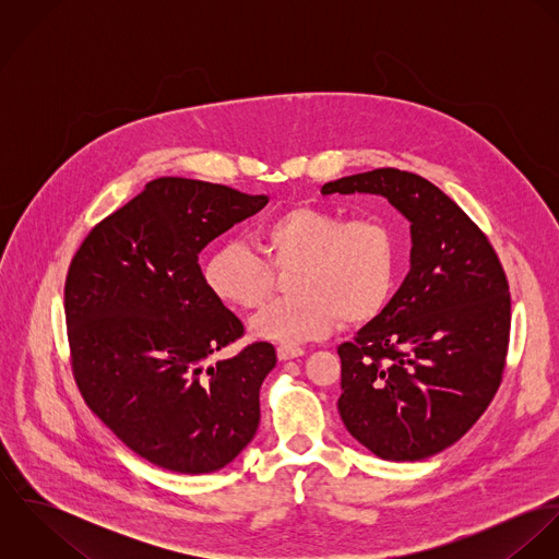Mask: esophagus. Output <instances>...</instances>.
I'll list each match as a JSON object with an SVG mask.
<instances>
[{
    "mask_svg": "<svg viewBox=\"0 0 559 559\" xmlns=\"http://www.w3.org/2000/svg\"><path fill=\"white\" fill-rule=\"evenodd\" d=\"M306 350L301 348V346H295V344H280L277 346V357L282 359V361H286V359H295V357H301Z\"/></svg>",
    "mask_w": 559,
    "mask_h": 559,
    "instance_id": "34e87169",
    "label": "esophagus"
}]
</instances>
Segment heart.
Returning <instances> with one entry per match:
<instances>
[{
    "label": "heart",
    "instance_id": "heart-1",
    "mask_svg": "<svg viewBox=\"0 0 559 559\" xmlns=\"http://www.w3.org/2000/svg\"><path fill=\"white\" fill-rule=\"evenodd\" d=\"M255 255L240 242L217 247L204 264L215 299L237 310L260 308L288 273L290 297L251 320L253 335L306 342L331 333L337 322L355 326L377 319L390 304L399 275V242L379 217L348 219L335 211L299 204L258 230Z\"/></svg>",
    "mask_w": 559,
    "mask_h": 559
}]
</instances>
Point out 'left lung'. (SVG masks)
Listing matches in <instances>:
<instances>
[{
  "label": "left lung",
  "mask_w": 559,
  "mask_h": 559,
  "mask_svg": "<svg viewBox=\"0 0 559 559\" xmlns=\"http://www.w3.org/2000/svg\"><path fill=\"white\" fill-rule=\"evenodd\" d=\"M322 195L377 193L411 222V271L388 308L337 348L340 417L383 461L456 443L506 368L510 290L486 235L426 178L394 167L326 182Z\"/></svg>",
  "instance_id": "8db88e82"
}]
</instances>
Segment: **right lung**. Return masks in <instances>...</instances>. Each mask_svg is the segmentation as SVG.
Instances as JSON below:
<instances>
[{"mask_svg": "<svg viewBox=\"0 0 559 559\" xmlns=\"http://www.w3.org/2000/svg\"><path fill=\"white\" fill-rule=\"evenodd\" d=\"M226 185L163 176L96 224L67 275L73 374L85 404L135 454L176 474L233 463L260 424L275 348L242 335L206 288L198 253L266 206Z\"/></svg>", "mask_w": 559, "mask_h": 559, "instance_id": "right-lung-1", "label": "right lung"}]
</instances>
